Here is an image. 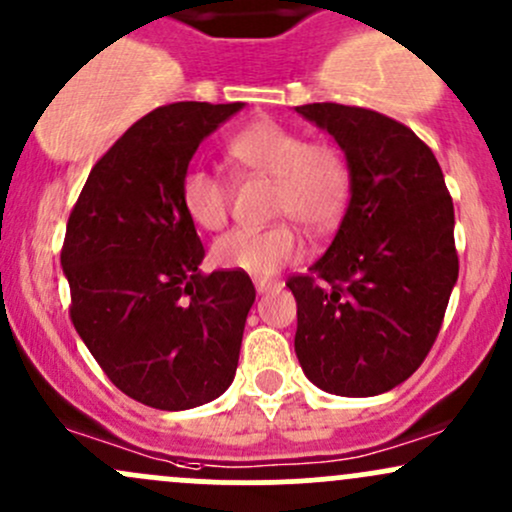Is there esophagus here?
<instances>
[{
  "mask_svg": "<svg viewBox=\"0 0 512 512\" xmlns=\"http://www.w3.org/2000/svg\"><path fill=\"white\" fill-rule=\"evenodd\" d=\"M280 280H276V278H258L256 280V290L258 293H273V290H280Z\"/></svg>",
  "mask_w": 512,
  "mask_h": 512,
  "instance_id": "obj_1",
  "label": "esophagus"
}]
</instances>
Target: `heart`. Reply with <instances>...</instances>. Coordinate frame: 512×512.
Wrapping results in <instances>:
<instances>
[{
	"label": "heart",
	"instance_id": "heart-1",
	"mask_svg": "<svg viewBox=\"0 0 512 512\" xmlns=\"http://www.w3.org/2000/svg\"><path fill=\"white\" fill-rule=\"evenodd\" d=\"M236 175L273 180L271 214L290 217L307 232L324 234L342 219L351 195V168L327 141H307L302 131L276 119H261L236 131L224 146ZM232 183L210 168L192 166L180 180L183 210L200 229H222L232 212ZM302 251L290 222L263 229H234L214 241L212 261L227 271L271 276Z\"/></svg>",
	"mask_w": 512,
	"mask_h": 512
}]
</instances>
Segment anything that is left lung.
<instances>
[{"label":"left lung","mask_w":512,"mask_h":512,"mask_svg":"<svg viewBox=\"0 0 512 512\" xmlns=\"http://www.w3.org/2000/svg\"><path fill=\"white\" fill-rule=\"evenodd\" d=\"M295 112L327 129L351 168L332 246L285 283L298 302L295 354L327 393H386L420 368L442 327L459 276L452 195L405 124L337 102Z\"/></svg>","instance_id":"8db88e82"}]
</instances>
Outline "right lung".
I'll return each mask as SVG.
<instances>
[{
	"label": "right lung",
	"instance_id": "1",
	"mask_svg": "<svg viewBox=\"0 0 512 512\" xmlns=\"http://www.w3.org/2000/svg\"><path fill=\"white\" fill-rule=\"evenodd\" d=\"M241 107L148 112L95 163L68 217L70 320L109 381L148 408H197L234 381L256 290L241 271H200L205 246L180 180L200 141Z\"/></svg>",
	"mask_w": 512,
	"mask_h": 512
}]
</instances>
